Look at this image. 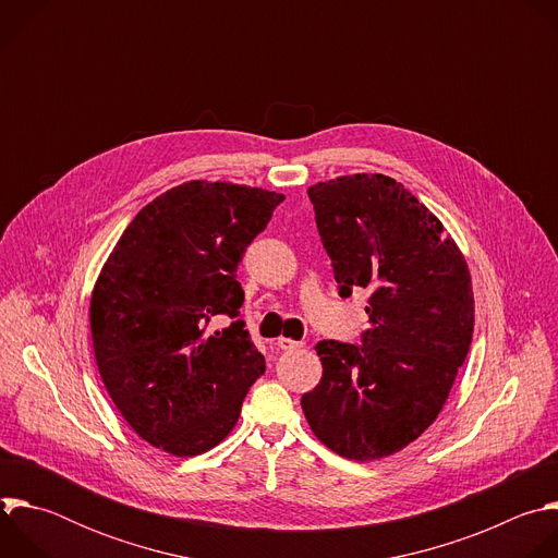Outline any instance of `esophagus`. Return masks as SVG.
Segmentation results:
<instances>
[{
  "mask_svg": "<svg viewBox=\"0 0 558 558\" xmlns=\"http://www.w3.org/2000/svg\"><path fill=\"white\" fill-rule=\"evenodd\" d=\"M278 349L280 351H293V349H300L304 342H300V340H289V338H278Z\"/></svg>",
  "mask_w": 558,
  "mask_h": 558,
  "instance_id": "esophagus-1",
  "label": "esophagus"
}]
</instances>
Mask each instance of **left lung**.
Segmentation results:
<instances>
[{"label": "left lung", "mask_w": 558, "mask_h": 558, "mask_svg": "<svg viewBox=\"0 0 558 558\" xmlns=\"http://www.w3.org/2000/svg\"><path fill=\"white\" fill-rule=\"evenodd\" d=\"M342 298L368 293L360 344H315L323 379L302 411L333 452H400L439 415L474 327L468 265L444 225L395 179L340 177L308 187Z\"/></svg>", "instance_id": "left-lung-1"}]
</instances>
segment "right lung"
<instances>
[{"label":"right lung","instance_id":"right-lung-1","mask_svg":"<svg viewBox=\"0 0 558 558\" xmlns=\"http://www.w3.org/2000/svg\"><path fill=\"white\" fill-rule=\"evenodd\" d=\"M282 201L260 187L183 183L134 216L104 265L90 302L97 366L151 446L177 457L214 448L265 373L238 317L235 271Z\"/></svg>","mask_w":558,"mask_h":558}]
</instances>
